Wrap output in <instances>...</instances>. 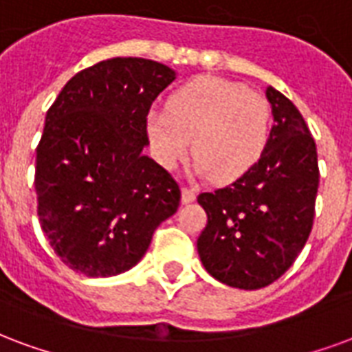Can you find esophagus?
Returning <instances> with one entry per match:
<instances>
[{
  "mask_svg": "<svg viewBox=\"0 0 352 352\" xmlns=\"http://www.w3.org/2000/svg\"><path fill=\"white\" fill-rule=\"evenodd\" d=\"M195 199H197V195H195L193 189L182 187V202H184V204H189V202H193Z\"/></svg>",
  "mask_w": 352,
  "mask_h": 352,
  "instance_id": "obj_1",
  "label": "esophagus"
}]
</instances>
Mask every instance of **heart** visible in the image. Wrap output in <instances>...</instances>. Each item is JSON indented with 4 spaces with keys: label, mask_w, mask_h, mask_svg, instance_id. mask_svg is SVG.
<instances>
[{
    "label": "heart",
    "mask_w": 352,
    "mask_h": 352,
    "mask_svg": "<svg viewBox=\"0 0 352 352\" xmlns=\"http://www.w3.org/2000/svg\"><path fill=\"white\" fill-rule=\"evenodd\" d=\"M146 133L163 168L173 170L186 161L193 142L197 173L217 184H230L264 155L270 109L243 84L202 74L170 95L168 110L148 112Z\"/></svg>",
    "instance_id": "heart-1"
}]
</instances>
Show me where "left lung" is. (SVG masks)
<instances>
[{"mask_svg": "<svg viewBox=\"0 0 352 352\" xmlns=\"http://www.w3.org/2000/svg\"><path fill=\"white\" fill-rule=\"evenodd\" d=\"M268 146L234 184L199 195L208 223L199 257L217 281L253 291L274 283L306 245L319 189L317 146L298 109L272 86Z\"/></svg>", "mask_w": 352, "mask_h": 352, "instance_id": "obj_1", "label": "left lung"}]
</instances>
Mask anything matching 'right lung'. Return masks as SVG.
Masks as SVG:
<instances>
[{"instance_id": "obj_1", "label": "right lung", "mask_w": 352, "mask_h": 352, "mask_svg": "<svg viewBox=\"0 0 352 352\" xmlns=\"http://www.w3.org/2000/svg\"><path fill=\"white\" fill-rule=\"evenodd\" d=\"M176 78L144 58H112L76 73L46 112L37 146L41 229L56 255L88 278L127 272L176 214L179 187L142 153L151 102Z\"/></svg>"}]
</instances>
